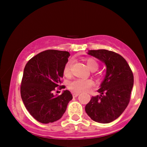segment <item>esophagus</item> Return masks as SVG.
Returning a JSON list of instances; mask_svg holds the SVG:
<instances>
[{"instance_id": "esophagus-1", "label": "esophagus", "mask_w": 147, "mask_h": 147, "mask_svg": "<svg viewBox=\"0 0 147 147\" xmlns=\"http://www.w3.org/2000/svg\"><path fill=\"white\" fill-rule=\"evenodd\" d=\"M79 95V92H73V93H72V96H73V97H77Z\"/></svg>"}]
</instances>
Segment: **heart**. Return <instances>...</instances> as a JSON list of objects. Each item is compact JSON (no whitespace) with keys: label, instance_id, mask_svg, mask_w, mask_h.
I'll return each mask as SVG.
<instances>
[{"label":"heart","instance_id":"b5f03b06","mask_svg":"<svg viewBox=\"0 0 147 147\" xmlns=\"http://www.w3.org/2000/svg\"><path fill=\"white\" fill-rule=\"evenodd\" d=\"M87 66L91 71H96L99 68L98 62L95 59L87 58L86 59ZM73 61H69L65 63L63 68V75L65 77H69L71 75V68ZM93 86V82L90 79L83 80V79H75L69 84L68 88L74 92H82L87 90Z\"/></svg>","mask_w":147,"mask_h":147}]
</instances>
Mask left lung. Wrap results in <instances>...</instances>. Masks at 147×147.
<instances>
[{"label": "left lung", "mask_w": 147, "mask_h": 147, "mask_svg": "<svg viewBox=\"0 0 147 147\" xmlns=\"http://www.w3.org/2000/svg\"><path fill=\"white\" fill-rule=\"evenodd\" d=\"M106 65L105 78L98 92L100 95L92 97L85 111L95 122L106 124L122 115L131 99L133 86V74L124 58L119 54L107 50H88Z\"/></svg>", "instance_id": "8db88e82"}]
</instances>
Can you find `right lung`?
Listing matches in <instances>:
<instances>
[{
  "mask_svg": "<svg viewBox=\"0 0 147 147\" xmlns=\"http://www.w3.org/2000/svg\"><path fill=\"white\" fill-rule=\"evenodd\" d=\"M69 56L68 52L48 50L33 57L25 65L21 98L27 110L38 122L48 124L59 119L72 99L68 90L60 95H53L57 88H65L61 84Z\"/></svg>",
  "mask_w": 147,
  "mask_h": 147,
  "instance_id": "1",
  "label": "right lung"
}]
</instances>
